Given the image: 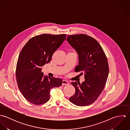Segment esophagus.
Returning <instances> with one entry per match:
<instances>
[{"label": "esophagus", "instance_id": "obj_1", "mask_svg": "<svg viewBox=\"0 0 130 130\" xmlns=\"http://www.w3.org/2000/svg\"><path fill=\"white\" fill-rule=\"evenodd\" d=\"M69 84V82L66 80H63L62 82V86H67Z\"/></svg>", "mask_w": 130, "mask_h": 130}]
</instances>
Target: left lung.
Instances as JSON below:
<instances>
[{
	"mask_svg": "<svg viewBox=\"0 0 130 130\" xmlns=\"http://www.w3.org/2000/svg\"><path fill=\"white\" fill-rule=\"evenodd\" d=\"M67 40L78 55V65L75 72L84 73L85 79L81 84L71 83L75 92L69 100L78 106L90 105L98 99L106 85L109 71L107 57L93 37L80 34L68 36Z\"/></svg>",
	"mask_w": 130,
	"mask_h": 130,
	"instance_id": "1",
	"label": "left lung"
}]
</instances>
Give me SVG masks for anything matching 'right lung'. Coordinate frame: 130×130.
Masks as SVG:
<instances>
[{
	"label": "right lung",
	"instance_id": "1",
	"mask_svg": "<svg viewBox=\"0 0 130 130\" xmlns=\"http://www.w3.org/2000/svg\"><path fill=\"white\" fill-rule=\"evenodd\" d=\"M66 39L64 34H42L31 38L22 49L16 78L20 91L30 103L37 105L46 103L50 99L51 89L62 85L61 79L44 75L41 70Z\"/></svg>",
	"mask_w": 130,
	"mask_h": 130
}]
</instances>
